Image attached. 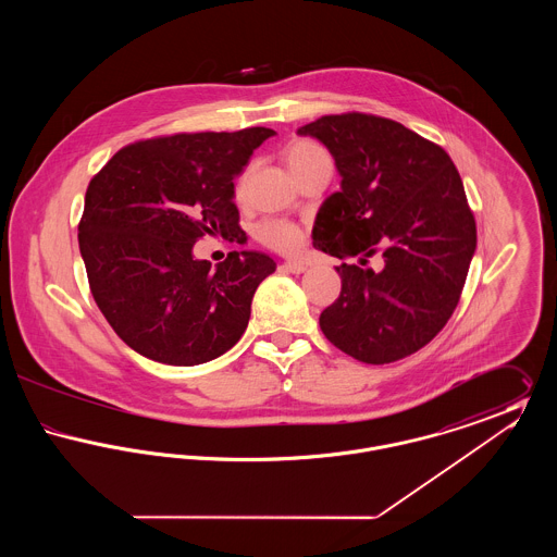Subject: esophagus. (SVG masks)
I'll return each instance as SVG.
<instances>
[{"mask_svg": "<svg viewBox=\"0 0 557 557\" xmlns=\"http://www.w3.org/2000/svg\"><path fill=\"white\" fill-rule=\"evenodd\" d=\"M282 267H284L286 271H290V273H302V271H307V263H302V261H286Z\"/></svg>", "mask_w": 557, "mask_h": 557, "instance_id": "esophagus-1", "label": "esophagus"}]
</instances>
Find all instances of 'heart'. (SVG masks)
<instances>
[{
    "label": "heart",
    "mask_w": 557,
    "mask_h": 557,
    "mask_svg": "<svg viewBox=\"0 0 557 557\" xmlns=\"http://www.w3.org/2000/svg\"><path fill=\"white\" fill-rule=\"evenodd\" d=\"M323 154L325 152L313 141H294L290 148L286 150V162H288L292 171V169H296V166H300L309 160L323 157ZM244 182H246V175H242L239 186H244ZM255 236L261 244H265L277 252H284V255L296 252L305 242V234L298 225H294L290 221H275V219L259 223L257 230H255Z\"/></svg>",
    "instance_id": "heart-1"
}]
</instances>
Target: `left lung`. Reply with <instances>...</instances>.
Wrapping results in <instances>:
<instances>
[{
  "mask_svg": "<svg viewBox=\"0 0 557 557\" xmlns=\"http://www.w3.org/2000/svg\"><path fill=\"white\" fill-rule=\"evenodd\" d=\"M319 139L341 191L319 207L313 246L332 257L341 296L323 309L325 338L363 363H393L449 321L476 252V221L449 154L397 121L361 112L298 129ZM381 252L377 270L367 267Z\"/></svg>",
  "mask_w": 557,
  "mask_h": 557,
  "instance_id": "1",
  "label": "left lung"
}]
</instances>
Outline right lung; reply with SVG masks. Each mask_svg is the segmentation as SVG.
I'll return each mask as SVG.
<instances>
[{
  "instance_id": "obj_1",
  "label": "right lung",
  "mask_w": 557,
  "mask_h": 557,
  "mask_svg": "<svg viewBox=\"0 0 557 557\" xmlns=\"http://www.w3.org/2000/svg\"><path fill=\"white\" fill-rule=\"evenodd\" d=\"M273 135L250 127L137 141L89 182L81 257L100 311L135 352L189 368L242 338L273 259L239 250L211 267L194 244L205 234L242 242L234 180Z\"/></svg>"
}]
</instances>
